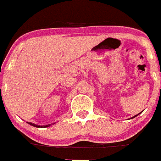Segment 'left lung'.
<instances>
[{"label":"left lung","instance_id":"obj_1","mask_svg":"<svg viewBox=\"0 0 161 161\" xmlns=\"http://www.w3.org/2000/svg\"><path fill=\"white\" fill-rule=\"evenodd\" d=\"M139 114H140V113H139ZM137 115H135V116H134V117H136V116H137Z\"/></svg>","mask_w":161,"mask_h":161}]
</instances>
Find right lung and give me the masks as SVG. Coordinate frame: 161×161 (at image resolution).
Here are the masks:
<instances>
[{
	"instance_id": "add662e5",
	"label": "right lung",
	"mask_w": 161,
	"mask_h": 161,
	"mask_svg": "<svg viewBox=\"0 0 161 161\" xmlns=\"http://www.w3.org/2000/svg\"><path fill=\"white\" fill-rule=\"evenodd\" d=\"M29 124H30V125H33V126H36V127H48V126H50V125H44V126H42V125H36V124H33V123H31V122H28Z\"/></svg>"
}]
</instances>
